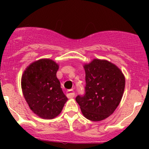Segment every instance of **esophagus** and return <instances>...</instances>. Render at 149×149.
<instances>
[{
	"mask_svg": "<svg viewBox=\"0 0 149 149\" xmlns=\"http://www.w3.org/2000/svg\"><path fill=\"white\" fill-rule=\"evenodd\" d=\"M75 96V92L73 91V89H70V90H68V91H67V97L68 98L70 99V98H73Z\"/></svg>",
	"mask_w": 149,
	"mask_h": 149,
	"instance_id": "esophagus-1",
	"label": "esophagus"
}]
</instances>
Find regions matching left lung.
I'll use <instances>...</instances> for the list:
<instances>
[{"instance_id":"1","label":"left lung","mask_w":149,"mask_h":149,"mask_svg":"<svg viewBox=\"0 0 149 149\" xmlns=\"http://www.w3.org/2000/svg\"><path fill=\"white\" fill-rule=\"evenodd\" d=\"M86 86L84 94L76 101L85 118L100 121L112 115L119 105L125 89L124 75L107 61L94 59L84 65Z\"/></svg>"}]
</instances>
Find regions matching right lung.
Returning a JSON list of instances; mask_svg holds the SVG:
<instances>
[{
  "label": "right lung",
  "instance_id": "right-lung-1",
  "mask_svg": "<svg viewBox=\"0 0 149 149\" xmlns=\"http://www.w3.org/2000/svg\"><path fill=\"white\" fill-rule=\"evenodd\" d=\"M58 68L52 60L41 59L29 66L22 78V91L29 107L45 119L58 116L68 100L56 76Z\"/></svg>",
  "mask_w": 149,
  "mask_h": 149
}]
</instances>
